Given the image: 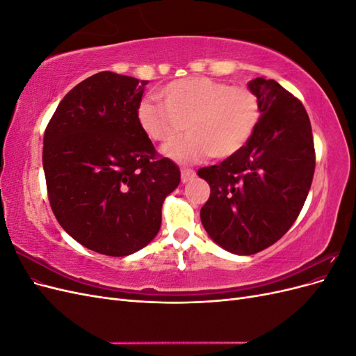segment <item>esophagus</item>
Returning a JSON list of instances; mask_svg holds the SVG:
<instances>
[{"instance_id":"obj_1","label":"esophagus","mask_w":356,"mask_h":356,"mask_svg":"<svg viewBox=\"0 0 356 356\" xmlns=\"http://www.w3.org/2000/svg\"><path fill=\"white\" fill-rule=\"evenodd\" d=\"M196 177V172L193 169H182L181 170V181L182 182H188L191 178Z\"/></svg>"}]
</instances>
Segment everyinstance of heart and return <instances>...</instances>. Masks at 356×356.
Returning <instances> with one entry per match:
<instances>
[{"label": "heart", "mask_w": 356, "mask_h": 356, "mask_svg": "<svg viewBox=\"0 0 356 356\" xmlns=\"http://www.w3.org/2000/svg\"><path fill=\"white\" fill-rule=\"evenodd\" d=\"M163 102L147 96L138 106V122L149 139L172 144L165 149L177 161H196L209 154L230 157L245 147L261 117L260 101L248 86H230L209 77H187L160 89Z\"/></svg>", "instance_id": "b5f03b06"}]
</instances>
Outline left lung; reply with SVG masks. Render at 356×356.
I'll use <instances>...</instances> for the list:
<instances>
[{"mask_svg":"<svg viewBox=\"0 0 356 356\" xmlns=\"http://www.w3.org/2000/svg\"><path fill=\"white\" fill-rule=\"evenodd\" d=\"M261 117L242 149L220 165L202 168L211 196L200 220L211 239L238 255L260 252L289 230L303 208L315 172L309 115L275 80L248 84Z\"/></svg>","mask_w":356,"mask_h":356,"instance_id":"1","label":"left lung"}]
</instances>
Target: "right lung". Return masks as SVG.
<instances>
[{
	"label": "right lung",
	"instance_id": "add662e5",
	"mask_svg": "<svg viewBox=\"0 0 356 356\" xmlns=\"http://www.w3.org/2000/svg\"><path fill=\"white\" fill-rule=\"evenodd\" d=\"M147 83L95 74L65 95L44 132L51 211L72 239L104 255H131L152 242L161 204L181 181L139 126Z\"/></svg>",
	"mask_w": 356,
	"mask_h": 356
}]
</instances>
